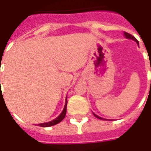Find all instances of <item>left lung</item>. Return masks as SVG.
Here are the masks:
<instances>
[{
    "mask_svg": "<svg viewBox=\"0 0 151 151\" xmlns=\"http://www.w3.org/2000/svg\"><path fill=\"white\" fill-rule=\"evenodd\" d=\"M124 35H125V37H126V38H130V39H133V40H134V41H135V42H136L137 44H139V42H138V40H137L136 38H134V36H132V35H131V34H129V33H128V32H124ZM93 114H94V113H93ZM94 116H95V117H96V118H97V119H101V118H100V117H98V116H97V115H96V114H94Z\"/></svg>",
    "mask_w": 151,
    "mask_h": 151,
    "instance_id": "1",
    "label": "left lung"
}]
</instances>
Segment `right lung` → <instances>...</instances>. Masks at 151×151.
<instances>
[{"instance_id": "right-lung-1", "label": "right lung", "mask_w": 151, "mask_h": 151, "mask_svg": "<svg viewBox=\"0 0 151 151\" xmlns=\"http://www.w3.org/2000/svg\"><path fill=\"white\" fill-rule=\"evenodd\" d=\"M66 105H67V101H66V103H65V107H64L63 112L60 113V115L58 118H56V119H54V120H52V121L49 122V123L39 124L38 125H39L40 127H50V126H53V125H55V124H59V123L61 122L63 119H65V114H66Z\"/></svg>"}]
</instances>
